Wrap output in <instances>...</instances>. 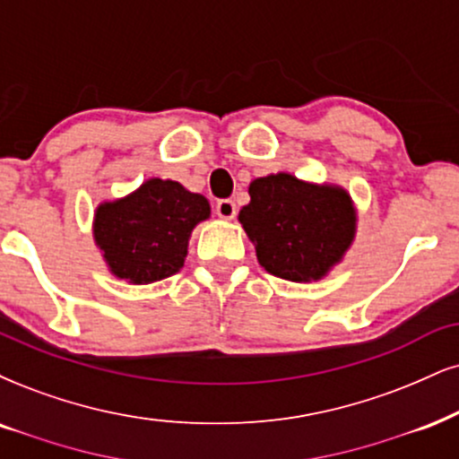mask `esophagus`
Masks as SVG:
<instances>
[{"mask_svg": "<svg viewBox=\"0 0 459 459\" xmlns=\"http://www.w3.org/2000/svg\"><path fill=\"white\" fill-rule=\"evenodd\" d=\"M217 214L221 219H234L236 217V204L231 200H219L217 202Z\"/></svg>", "mask_w": 459, "mask_h": 459, "instance_id": "esophagus-1", "label": "esophagus"}]
</instances>
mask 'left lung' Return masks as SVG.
<instances>
[{
    "instance_id": "1",
    "label": "left lung",
    "mask_w": 459,
    "mask_h": 459,
    "mask_svg": "<svg viewBox=\"0 0 459 459\" xmlns=\"http://www.w3.org/2000/svg\"><path fill=\"white\" fill-rule=\"evenodd\" d=\"M238 221L265 273L293 282L327 276L355 240L358 212L342 186L279 172L248 185Z\"/></svg>"
}]
</instances>
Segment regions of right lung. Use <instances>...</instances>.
I'll return each mask as SVG.
<instances>
[{"label":"right lung","instance_id":"add662e5","mask_svg":"<svg viewBox=\"0 0 459 459\" xmlns=\"http://www.w3.org/2000/svg\"><path fill=\"white\" fill-rule=\"evenodd\" d=\"M211 217V204L177 180L149 178L95 208L93 238L117 279L132 285L168 279L185 265L191 231Z\"/></svg>","mask_w":459,"mask_h":459}]
</instances>
